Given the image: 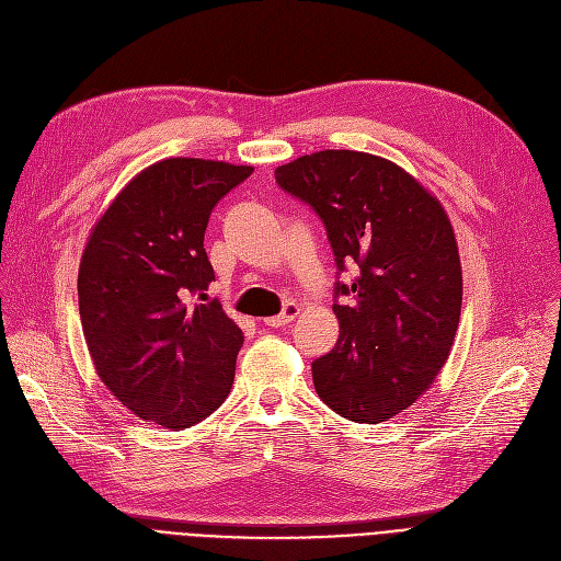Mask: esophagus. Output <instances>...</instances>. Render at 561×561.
<instances>
[{"instance_id":"34e87169","label":"esophagus","mask_w":561,"mask_h":561,"mask_svg":"<svg viewBox=\"0 0 561 561\" xmlns=\"http://www.w3.org/2000/svg\"><path fill=\"white\" fill-rule=\"evenodd\" d=\"M300 311H302V309H300L298 302H288L282 313L271 316V319H265V325H271V328H284V325H288L294 319H298Z\"/></svg>"}]
</instances>
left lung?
<instances>
[{"label":"left lung","mask_w":561,"mask_h":561,"mask_svg":"<svg viewBox=\"0 0 561 561\" xmlns=\"http://www.w3.org/2000/svg\"><path fill=\"white\" fill-rule=\"evenodd\" d=\"M282 190L321 217L336 267L339 339L313 359L319 397L359 424H378L415 403L443 371L460 321L462 275L454 227L437 197L392 160L319 151L275 169Z\"/></svg>","instance_id":"obj_1"}]
</instances>
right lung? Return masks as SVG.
<instances>
[{
	"label": "right lung",
	"instance_id": "right-lung-1",
	"mask_svg": "<svg viewBox=\"0 0 561 561\" xmlns=\"http://www.w3.org/2000/svg\"><path fill=\"white\" fill-rule=\"evenodd\" d=\"M252 172L220 160H160L89 233L78 273L87 348L110 392L146 422L181 431L229 397L242 330L206 300L215 273L204 233L215 204Z\"/></svg>",
	"mask_w": 561,
	"mask_h": 561
}]
</instances>
